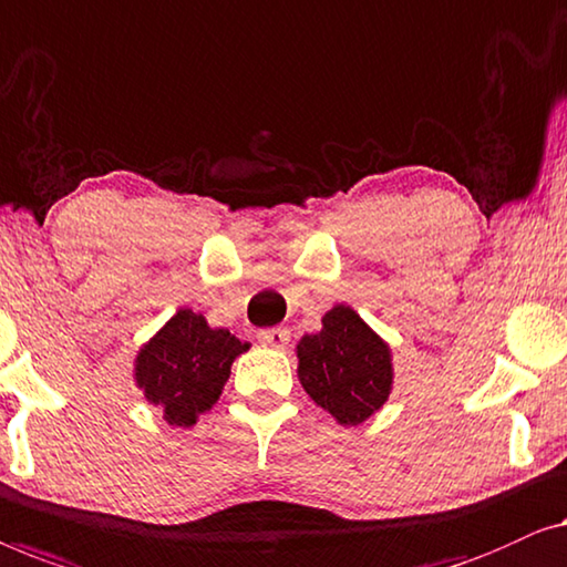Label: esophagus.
Listing matches in <instances>:
<instances>
[{
	"mask_svg": "<svg viewBox=\"0 0 567 567\" xmlns=\"http://www.w3.org/2000/svg\"><path fill=\"white\" fill-rule=\"evenodd\" d=\"M257 339H259L265 347L285 349L287 344H290V331L282 329V326H277V329H261V331L257 333Z\"/></svg>",
	"mask_w": 567,
	"mask_h": 567,
	"instance_id": "34e87169",
	"label": "esophagus"
}]
</instances>
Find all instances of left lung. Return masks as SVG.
<instances>
[{
	"mask_svg": "<svg viewBox=\"0 0 567 567\" xmlns=\"http://www.w3.org/2000/svg\"><path fill=\"white\" fill-rule=\"evenodd\" d=\"M298 378L339 424L357 426L388 401L393 362L385 341L352 308L337 306L323 316L321 331L300 339Z\"/></svg>",
	"mask_w": 567,
	"mask_h": 567,
	"instance_id": "obj_1",
	"label": "left lung"
}]
</instances>
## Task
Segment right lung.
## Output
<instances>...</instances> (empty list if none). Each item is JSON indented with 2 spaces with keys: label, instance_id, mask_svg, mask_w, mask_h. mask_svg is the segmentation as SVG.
<instances>
[{
  "label": "right lung",
  "instance_id": "obj_1",
  "mask_svg": "<svg viewBox=\"0 0 567 567\" xmlns=\"http://www.w3.org/2000/svg\"><path fill=\"white\" fill-rule=\"evenodd\" d=\"M249 344L226 329H210L203 316L182 308L141 349L135 382L146 401L162 405L166 424L187 429L213 409L226 385L230 364Z\"/></svg>",
  "mask_w": 567,
  "mask_h": 567
}]
</instances>
